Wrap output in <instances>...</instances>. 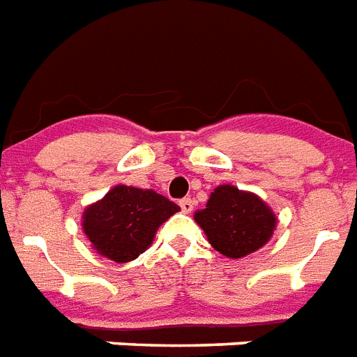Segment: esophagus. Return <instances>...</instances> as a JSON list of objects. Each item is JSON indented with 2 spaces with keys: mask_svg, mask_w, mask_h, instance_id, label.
I'll list each match as a JSON object with an SVG mask.
<instances>
[{
  "mask_svg": "<svg viewBox=\"0 0 357 357\" xmlns=\"http://www.w3.org/2000/svg\"><path fill=\"white\" fill-rule=\"evenodd\" d=\"M179 207H181V211H183V213H190V211L194 208V202L190 198L179 199Z\"/></svg>",
  "mask_w": 357,
  "mask_h": 357,
  "instance_id": "34e87169",
  "label": "esophagus"
}]
</instances>
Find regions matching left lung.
<instances>
[{"label":"left lung","instance_id":"obj_1","mask_svg":"<svg viewBox=\"0 0 357 357\" xmlns=\"http://www.w3.org/2000/svg\"><path fill=\"white\" fill-rule=\"evenodd\" d=\"M194 220L207 234L208 244L229 259H242L266 245L275 231L273 211L253 192L220 185Z\"/></svg>","mask_w":357,"mask_h":357}]
</instances>
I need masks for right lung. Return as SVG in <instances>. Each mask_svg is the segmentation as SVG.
Returning <instances> with one entry per match:
<instances>
[{
    "label": "right lung",
    "mask_w": 357,
    "mask_h": 357,
    "mask_svg": "<svg viewBox=\"0 0 357 357\" xmlns=\"http://www.w3.org/2000/svg\"><path fill=\"white\" fill-rule=\"evenodd\" d=\"M178 211L155 190L117 185L84 211L82 227L98 255L123 264L144 253L159 225Z\"/></svg>",
    "instance_id": "1"
}]
</instances>
